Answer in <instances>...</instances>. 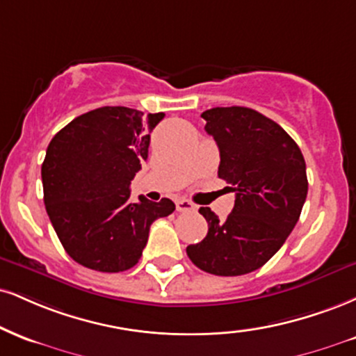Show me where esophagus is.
I'll use <instances>...</instances> for the list:
<instances>
[{"label":"esophagus","instance_id":"esophagus-1","mask_svg":"<svg viewBox=\"0 0 356 356\" xmlns=\"http://www.w3.org/2000/svg\"><path fill=\"white\" fill-rule=\"evenodd\" d=\"M175 207H177L179 212H192V211H195V209H197L195 205L187 199H177V200H175Z\"/></svg>","mask_w":356,"mask_h":356}]
</instances>
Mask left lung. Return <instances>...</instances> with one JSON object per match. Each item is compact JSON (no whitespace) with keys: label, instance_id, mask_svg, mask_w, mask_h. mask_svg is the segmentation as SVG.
Listing matches in <instances>:
<instances>
[{"label":"left lung","instance_id":"left-lung-1","mask_svg":"<svg viewBox=\"0 0 356 356\" xmlns=\"http://www.w3.org/2000/svg\"><path fill=\"white\" fill-rule=\"evenodd\" d=\"M202 118L219 145V177L232 186L235 204L225 220L199 209L209 232L187 255L212 275H243L267 264L298 222L308 192L305 159L292 137L254 109L213 108Z\"/></svg>","mask_w":356,"mask_h":356}]
</instances>
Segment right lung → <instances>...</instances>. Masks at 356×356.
Here are the masks:
<instances>
[{
    "instance_id": "obj_1",
    "label": "right lung",
    "mask_w": 356,
    "mask_h": 356,
    "mask_svg": "<svg viewBox=\"0 0 356 356\" xmlns=\"http://www.w3.org/2000/svg\"><path fill=\"white\" fill-rule=\"evenodd\" d=\"M164 113L122 106L89 111L63 127L41 165L44 205L64 250L97 272H124L139 262L151 224L175 211L170 199L131 202V181L147 161L154 127Z\"/></svg>"
}]
</instances>
